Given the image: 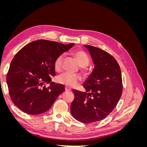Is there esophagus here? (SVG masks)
I'll return each instance as SVG.
<instances>
[{
	"label": "esophagus",
	"instance_id": "esophagus-1",
	"mask_svg": "<svg viewBox=\"0 0 147 147\" xmlns=\"http://www.w3.org/2000/svg\"><path fill=\"white\" fill-rule=\"evenodd\" d=\"M65 91L66 92H69V91H71V89L70 88H69V87H65Z\"/></svg>",
	"mask_w": 147,
	"mask_h": 147
}]
</instances>
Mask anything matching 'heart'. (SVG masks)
Listing matches in <instances>:
<instances>
[{
	"label": "heart",
	"instance_id": "obj_1",
	"mask_svg": "<svg viewBox=\"0 0 147 147\" xmlns=\"http://www.w3.org/2000/svg\"><path fill=\"white\" fill-rule=\"evenodd\" d=\"M75 58L78 61L79 65L83 67V72H86L84 67L88 65L90 63V58L85 52L83 51H78L74 53ZM64 59V55L61 54L57 56L54 63V67L57 72H61L63 68V63ZM80 80V77L77 74L65 72L59 75L57 78L58 83L65 84L68 87L73 88L77 85L78 82Z\"/></svg>",
	"mask_w": 147,
	"mask_h": 147
}]
</instances>
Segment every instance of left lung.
Segmentation results:
<instances>
[{
    "label": "left lung",
    "mask_w": 147,
    "mask_h": 147,
    "mask_svg": "<svg viewBox=\"0 0 147 147\" xmlns=\"http://www.w3.org/2000/svg\"><path fill=\"white\" fill-rule=\"evenodd\" d=\"M90 53L94 69L83 84L85 91L73 90L72 117L83 123L104 119L117 106L123 91L121 72L114 57L100 48L84 45Z\"/></svg>",
    "instance_id": "8db88e82"
}]
</instances>
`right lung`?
<instances>
[{"label": "right lung", "mask_w": 147, "mask_h": 147, "mask_svg": "<svg viewBox=\"0 0 147 147\" xmlns=\"http://www.w3.org/2000/svg\"><path fill=\"white\" fill-rule=\"evenodd\" d=\"M74 45L38 40L28 43L12 59L7 75L10 99L20 110L29 115L47 112L61 93L62 84L51 82L56 75V57ZM45 83H50L47 87Z\"/></svg>", "instance_id": "1"}]
</instances>
